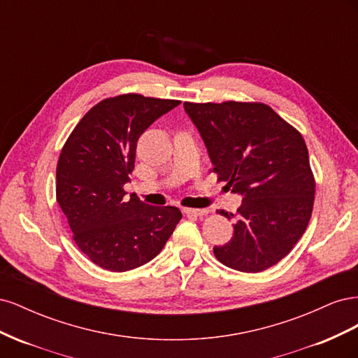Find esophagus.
I'll return each mask as SVG.
<instances>
[{
	"label": "esophagus",
	"instance_id": "34e87169",
	"mask_svg": "<svg viewBox=\"0 0 358 358\" xmlns=\"http://www.w3.org/2000/svg\"><path fill=\"white\" fill-rule=\"evenodd\" d=\"M183 213L192 215V216H203L208 213V209H192V208H183Z\"/></svg>",
	"mask_w": 358,
	"mask_h": 358
}]
</instances>
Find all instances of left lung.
I'll use <instances>...</instances> for the list:
<instances>
[{
    "mask_svg": "<svg viewBox=\"0 0 358 358\" xmlns=\"http://www.w3.org/2000/svg\"><path fill=\"white\" fill-rule=\"evenodd\" d=\"M209 150L218 182L242 194L231 241L215 246L220 262L258 273L287 257L309 224L315 178L305 138L258 101L183 103Z\"/></svg>",
    "mask_w": 358,
    "mask_h": 358,
    "instance_id": "1",
    "label": "left lung"
}]
</instances>
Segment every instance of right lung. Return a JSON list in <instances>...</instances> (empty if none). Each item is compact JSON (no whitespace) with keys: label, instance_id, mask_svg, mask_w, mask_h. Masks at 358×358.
<instances>
[{"label":"right lung","instance_id":"right-lung-1","mask_svg":"<svg viewBox=\"0 0 358 358\" xmlns=\"http://www.w3.org/2000/svg\"><path fill=\"white\" fill-rule=\"evenodd\" d=\"M179 100L124 94L86 112L64 143L57 166V201L73 241L91 262L127 272L155 258L182 213L149 206L124 185L134 170L138 137Z\"/></svg>","mask_w":358,"mask_h":358}]
</instances>
